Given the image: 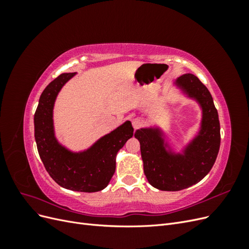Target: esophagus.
<instances>
[{
  "mask_svg": "<svg viewBox=\"0 0 249 249\" xmlns=\"http://www.w3.org/2000/svg\"><path fill=\"white\" fill-rule=\"evenodd\" d=\"M132 124H133V127L135 130H137V129H139V127L141 126V124H142V120L141 119H139V118H134L133 120H132Z\"/></svg>",
  "mask_w": 249,
  "mask_h": 249,
  "instance_id": "obj_1",
  "label": "esophagus"
}]
</instances>
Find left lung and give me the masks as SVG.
<instances>
[{"mask_svg":"<svg viewBox=\"0 0 249 249\" xmlns=\"http://www.w3.org/2000/svg\"><path fill=\"white\" fill-rule=\"evenodd\" d=\"M173 85L201 109L196 135L182 153L173 150L160 126L141 127L134 135L140 142L148 183L162 191H179L198 183L212 169L220 147L219 118L208 88L192 73L178 77Z\"/></svg>","mask_w":249,"mask_h":249,"instance_id":"1","label":"left lung"}]
</instances>
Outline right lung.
Wrapping results in <instances>:
<instances>
[{
    "instance_id": "right-lung-1",
    "label": "right lung",
    "mask_w": 249,
    "mask_h": 249,
    "mask_svg": "<svg viewBox=\"0 0 249 249\" xmlns=\"http://www.w3.org/2000/svg\"><path fill=\"white\" fill-rule=\"evenodd\" d=\"M76 74H60L43 90L34 114L35 141L44 167L59 186L72 191L97 192L108 186L115 172L118 150L132 138L134 129L126 120L87 149L72 152L62 145L55 136L53 110L60 90Z\"/></svg>"
}]
</instances>
